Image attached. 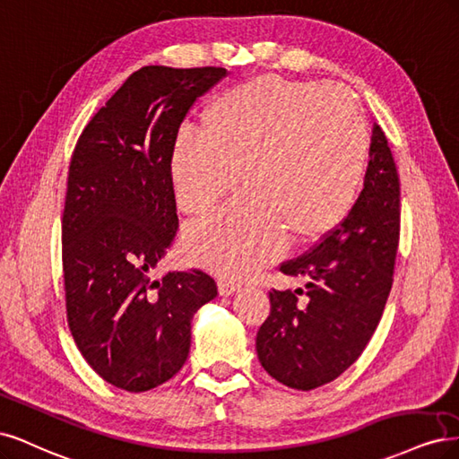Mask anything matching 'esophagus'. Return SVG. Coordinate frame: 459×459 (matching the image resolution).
Instances as JSON below:
<instances>
[{
    "instance_id": "obj_1",
    "label": "esophagus",
    "mask_w": 459,
    "mask_h": 459,
    "mask_svg": "<svg viewBox=\"0 0 459 459\" xmlns=\"http://www.w3.org/2000/svg\"><path fill=\"white\" fill-rule=\"evenodd\" d=\"M217 290H219V295H223V298H227V295H232V293L238 291L240 284L238 282H232V280H219Z\"/></svg>"
}]
</instances>
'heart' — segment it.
<instances>
[{"label":"heart","mask_w":459,"mask_h":459,"mask_svg":"<svg viewBox=\"0 0 459 459\" xmlns=\"http://www.w3.org/2000/svg\"><path fill=\"white\" fill-rule=\"evenodd\" d=\"M369 152L364 117L339 87L259 76L213 97L202 133L171 149L179 208L205 215L236 186L246 195L183 232L186 257L219 276L246 278L284 254L288 236L330 234L357 202Z\"/></svg>","instance_id":"b5f03b06"}]
</instances>
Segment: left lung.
Wrapping results in <instances>:
<instances>
[{"label": "left lung", "mask_w": 459, "mask_h": 459, "mask_svg": "<svg viewBox=\"0 0 459 459\" xmlns=\"http://www.w3.org/2000/svg\"><path fill=\"white\" fill-rule=\"evenodd\" d=\"M401 232V183L374 124L364 188L343 223L305 255L280 264L305 290H273L255 349L269 376L310 391L333 381L372 339L393 286Z\"/></svg>", "instance_id": "left-lung-1"}]
</instances>
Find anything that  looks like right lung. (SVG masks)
I'll list each match as a JSON object with an SVG mask.
<instances>
[{
	"label": "right lung",
	"mask_w": 459,
	"mask_h": 459,
	"mask_svg": "<svg viewBox=\"0 0 459 459\" xmlns=\"http://www.w3.org/2000/svg\"><path fill=\"white\" fill-rule=\"evenodd\" d=\"M225 68L143 66L102 107L74 149L63 213L66 316L95 372L129 393L183 368L190 322L217 295L202 271L151 273L179 227L171 149L195 100Z\"/></svg>",
	"instance_id": "right-lung-1"
}]
</instances>
